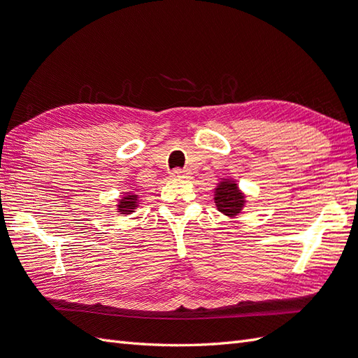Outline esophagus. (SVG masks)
<instances>
[{
	"label": "esophagus",
	"mask_w": 358,
	"mask_h": 358,
	"mask_svg": "<svg viewBox=\"0 0 358 358\" xmlns=\"http://www.w3.org/2000/svg\"><path fill=\"white\" fill-rule=\"evenodd\" d=\"M171 178H175V179L189 178V171L188 170H182V169H175V170L171 171Z\"/></svg>",
	"instance_id": "obj_1"
}]
</instances>
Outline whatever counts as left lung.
<instances>
[{
  "label": "left lung",
  "mask_w": 358,
  "mask_h": 358,
  "mask_svg": "<svg viewBox=\"0 0 358 358\" xmlns=\"http://www.w3.org/2000/svg\"><path fill=\"white\" fill-rule=\"evenodd\" d=\"M215 203L220 212L229 216H236L245 204V197L233 180H222L215 189Z\"/></svg>",
  "instance_id": "1"
}]
</instances>
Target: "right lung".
<instances>
[{
    "label": "right lung",
    "mask_w": 358,
    "mask_h": 358,
    "mask_svg": "<svg viewBox=\"0 0 358 358\" xmlns=\"http://www.w3.org/2000/svg\"><path fill=\"white\" fill-rule=\"evenodd\" d=\"M137 199L138 197L136 194H127L125 197H122V200H119L117 210L122 215H129L131 212H134V209L137 208Z\"/></svg>",
    "instance_id": "1"
}]
</instances>
